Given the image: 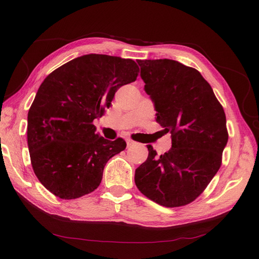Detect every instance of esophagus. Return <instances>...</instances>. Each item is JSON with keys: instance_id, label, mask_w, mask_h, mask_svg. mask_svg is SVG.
<instances>
[{"instance_id": "esophagus-1", "label": "esophagus", "mask_w": 259, "mask_h": 259, "mask_svg": "<svg viewBox=\"0 0 259 259\" xmlns=\"http://www.w3.org/2000/svg\"><path fill=\"white\" fill-rule=\"evenodd\" d=\"M135 144H136V142H135L134 140H131V139H128V140H126V146H128V147L134 146Z\"/></svg>"}]
</instances>
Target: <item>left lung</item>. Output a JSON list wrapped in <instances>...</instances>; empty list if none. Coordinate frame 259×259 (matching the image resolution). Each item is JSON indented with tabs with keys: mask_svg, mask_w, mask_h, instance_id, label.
<instances>
[{
	"mask_svg": "<svg viewBox=\"0 0 259 259\" xmlns=\"http://www.w3.org/2000/svg\"><path fill=\"white\" fill-rule=\"evenodd\" d=\"M156 121L171 135L172 147L158 156L152 146L136 169L137 188L150 200L172 208L199 197L222 166L228 141L226 114L198 70L175 60H139Z\"/></svg>",
	"mask_w": 259,
	"mask_h": 259,
	"instance_id": "1",
	"label": "left lung"
}]
</instances>
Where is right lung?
Returning a JSON list of instances; mask_svg holds the SVG:
<instances>
[{
  "label": "right lung",
  "instance_id": "add662e5",
  "mask_svg": "<svg viewBox=\"0 0 259 259\" xmlns=\"http://www.w3.org/2000/svg\"><path fill=\"white\" fill-rule=\"evenodd\" d=\"M138 73L131 59L87 54L42 82L27 113V146L33 171L54 196L69 200L96 190L109 159L125 149L122 138L96 134L93 120Z\"/></svg>",
  "mask_w": 259,
  "mask_h": 259
}]
</instances>
